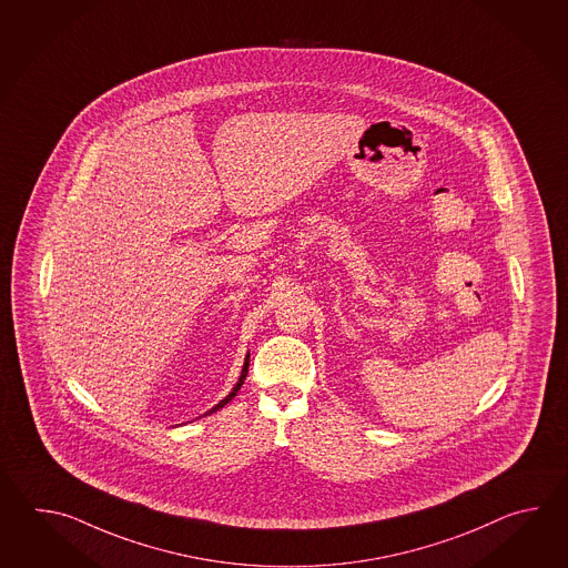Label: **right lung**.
Returning <instances> with one entry per match:
<instances>
[{"label":"right lung","instance_id":"right-lung-1","mask_svg":"<svg viewBox=\"0 0 568 568\" xmlns=\"http://www.w3.org/2000/svg\"><path fill=\"white\" fill-rule=\"evenodd\" d=\"M247 367H250V353H247V355H245V363H243L242 375H240V379H237V384H235V386H233V389H231L230 396H225V398H223V399H221V402H219L217 406H213V408H211V410L205 412V416H209V414H213V412L221 410V408H223V406H225V404H230L231 399H233V398H235V396H237V392H240V389H242L243 379H245V375H247Z\"/></svg>","mask_w":568,"mask_h":568}]
</instances>
